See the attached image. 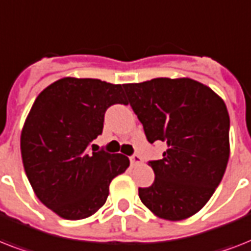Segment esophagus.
Returning a JSON list of instances; mask_svg holds the SVG:
<instances>
[{
	"instance_id": "esophagus-1",
	"label": "esophagus",
	"mask_w": 251,
	"mask_h": 251,
	"mask_svg": "<svg viewBox=\"0 0 251 251\" xmlns=\"http://www.w3.org/2000/svg\"><path fill=\"white\" fill-rule=\"evenodd\" d=\"M130 163H131L133 165L142 164V157L139 156V155H137V153H134V155L130 156Z\"/></svg>"
}]
</instances>
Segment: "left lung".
Returning a JSON list of instances; mask_svg holds the SVG:
<instances>
[{
    "instance_id": "left-lung-1",
    "label": "left lung",
    "mask_w": 251,
    "mask_h": 251,
    "mask_svg": "<svg viewBox=\"0 0 251 251\" xmlns=\"http://www.w3.org/2000/svg\"><path fill=\"white\" fill-rule=\"evenodd\" d=\"M147 141L164 142L160 160L149 161L155 181L139 198L165 220L197 214L222 181L229 159V114L210 87L190 78H156L124 84Z\"/></svg>"
}]
</instances>
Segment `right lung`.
<instances>
[{"instance_id":"1","label":"right lung","mask_w":251,"mask_h":251,"mask_svg":"<svg viewBox=\"0 0 251 251\" xmlns=\"http://www.w3.org/2000/svg\"><path fill=\"white\" fill-rule=\"evenodd\" d=\"M122 87L62 78L41 91L29 110L21 135L23 167L37 198L61 218L94 215L110 181L129 167L125 155L88 150L102 133L106 109L127 104Z\"/></svg>"}]
</instances>
